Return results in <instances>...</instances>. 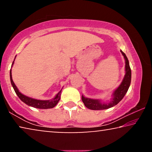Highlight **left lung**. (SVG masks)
Instances as JSON below:
<instances>
[{"label":"left lung","mask_w":152,"mask_h":152,"mask_svg":"<svg viewBox=\"0 0 152 152\" xmlns=\"http://www.w3.org/2000/svg\"><path fill=\"white\" fill-rule=\"evenodd\" d=\"M122 54L123 55L125 60V71L126 74L123 78V80L118 87L117 90H115L114 93H113V99L112 101L109 104H102L99 100L91 99L88 98H85L82 96V101L84 102L85 107L91 110H104L109 109L117 104L121 101L123 98L124 97L125 94L129 89V87L131 84V79H132V71L129 64V60L127 56L125 54L124 52L121 51Z\"/></svg>","instance_id":"obj_1"}]
</instances>
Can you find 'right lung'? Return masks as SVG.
Listing matches in <instances>:
<instances>
[{"mask_svg":"<svg viewBox=\"0 0 152 152\" xmlns=\"http://www.w3.org/2000/svg\"><path fill=\"white\" fill-rule=\"evenodd\" d=\"M14 62V61H13ZM13 64V63H12ZM10 78H11V84L13 88L15 90V92L18 96H19V99L21 100V101L25 102V104H27L29 106L37 108V109H51V108L54 107L56 104H57L58 102H59L60 99V94H61V91L59 92L58 94L56 95V97L51 101H40V100H36L31 99V98H29L27 96H25L23 94L20 93L19 91V90L17 89L16 85H15L13 80H12V74H11V71H10Z\"/></svg>","mask_w":152,"mask_h":152,"instance_id":"1","label":"right lung"}]
</instances>
